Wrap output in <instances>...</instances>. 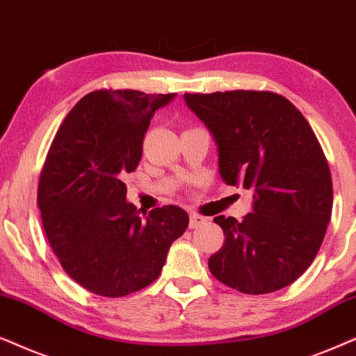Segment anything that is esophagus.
<instances>
[{"label": "esophagus", "instance_id": "obj_1", "mask_svg": "<svg viewBox=\"0 0 356 356\" xmlns=\"http://www.w3.org/2000/svg\"><path fill=\"white\" fill-rule=\"evenodd\" d=\"M203 222H205V218L200 216V215H195V213H192L191 221H188V227H191V229H193V227L202 226Z\"/></svg>", "mask_w": 356, "mask_h": 356}]
</instances>
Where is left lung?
Returning a JSON list of instances; mask_svg holds the SVG:
<instances>
[{"mask_svg": "<svg viewBox=\"0 0 356 356\" xmlns=\"http://www.w3.org/2000/svg\"><path fill=\"white\" fill-rule=\"evenodd\" d=\"M184 101L215 140L222 182L254 192L241 222L215 218L226 239L208 259L210 272L248 295L288 286L319 252L332 213V179L314 131L273 92L184 94Z\"/></svg>", "mask_w": 356, "mask_h": 356, "instance_id": "8db88e82", "label": "left lung"}]
</instances>
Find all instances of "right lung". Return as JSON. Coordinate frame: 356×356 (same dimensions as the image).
I'll return each instance as SVG.
<instances>
[{
	"label": "right lung",
	"instance_id": "1",
	"mask_svg": "<svg viewBox=\"0 0 356 356\" xmlns=\"http://www.w3.org/2000/svg\"><path fill=\"white\" fill-rule=\"evenodd\" d=\"M174 97L89 92L66 115L47 156L39 184L47 239L65 272L99 296L151 285L188 226L187 211L174 205L141 218L123 182L140 163L151 117Z\"/></svg>",
	"mask_w": 356,
	"mask_h": 356
}]
</instances>
